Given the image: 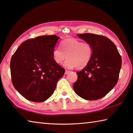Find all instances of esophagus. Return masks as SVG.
Segmentation results:
<instances>
[{
    "label": "esophagus",
    "mask_w": 133,
    "mask_h": 133,
    "mask_svg": "<svg viewBox=\"0 0 133 133\" xmlns=\"http://www.w3.org/2000/svg\"><path fill=\"white\" fill-rule=\"evenodd\" d=\"M69 71H68V70H65V75H66V74H68L69 72Z\"/></svg>",
    "instance_id": "1"
}]
</instances>
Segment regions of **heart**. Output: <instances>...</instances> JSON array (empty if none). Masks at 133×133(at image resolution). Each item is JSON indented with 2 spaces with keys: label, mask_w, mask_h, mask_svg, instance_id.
I'll use <instances>...</instances> for the list:
<instances>
[{
  "label": "heart",
  "mask_w": 133,
  "mask_h": 133,
  "mask_svg": "<svg viewBox=\"0 0 133 133\" xmlns=\"http://www.w3.org/2000/svg\"><path fill=\"white\" fill-rule=\"evenodd\" d=\"M60 47L61 50L59 48L54 49L52 58L58 64H62L67 58L65 66L68 68H85L90 62L93 55L92 45L78 39H66L61 42Z\"/></svg>",
  "instance_id": "b5f03b06"
}]
</instances>
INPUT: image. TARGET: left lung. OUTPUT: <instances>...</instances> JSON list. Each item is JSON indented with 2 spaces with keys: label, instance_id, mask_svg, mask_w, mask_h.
Masks as SVG:
<instances>
[{
  "label": "left lung",
  "instance_id": "obj_1",
  "mask_svg": "<svg viewBox=\"0 0 133 133\" xmlns=\"http://www.w3.org/2000/svg\"><path fill=\"white\" fill-rule=\"evenodd\" d=\"M78 36L92 45L93 55L88 65L77 72L74 90L85 99H100L118 82L121 56L114 43L106 36L88 33L78 34Z\"/></svg>",
  "mask_w": 133,
  "mask_h": 133
}]
</instances>
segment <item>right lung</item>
Here are the masks:
<instances>
[{
	"instance_id": "1",
	"label": "right lung",
	"mask_w": 133,
	"mask_h": 133,
	"mask_svg": "<svg viewBox=\"0 0 133 133\" xmlns=\"http://www.w3.org/2000/svg\"><path fill=\"white\" fill-rule=\"evenodd\" d=\"M59 38L43 35L24 41L12 55L13 85L29 101L41 103L51 96L65 69L56 64L52 51Z\"/></svg>"
}]
</instances>
